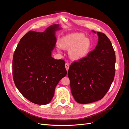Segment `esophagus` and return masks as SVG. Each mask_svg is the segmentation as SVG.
<instances>
[{"label": "esophagus", "mask_w": 129, "mask_h": 129, "mask_svg": "<svg viewBox=\"0 0 129 129\" xmlns=\"http://www.w3.org/2000/svg\"><path fill=\"white\" fill-rule=\"evenodd\" d=\"M65 68H66V70H67V71H68V69H69V65L68 63H66L65 64Z\"/></svg>", "instance_id": "esophagus-1"}]
</instances>
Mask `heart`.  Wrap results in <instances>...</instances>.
<instances>
[{
    "label": "heart",
    "instance_id": "1",
    "mask_svg": "<svg viewBox=\"0 0 129 129\" xmlns=\"http://www.w3.org/2000/svg\"><path fill=\"white\" fill-rule=\"evenodd\" d=\"M58 45L68 50V56L72 61H78L87 57L92 48V41L82 33H72L62 36Z\"/></svg>",
    "mask_w": 129,
    "mask_h": 129
}]
</instances>
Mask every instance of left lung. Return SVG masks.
I'll return each instance as SVG.
<instances>
[{
	"label": "left lung",
	"mask_w": 129,
	"mask_h": 129,
	"mask_svg": "<svg viewBox=\"0 0 129 129\" xmlns=\"http://www.w3.org/2000/svg\"><path fill=\"white\" fill-rule=\"evenodd\" d=\"M92 32L96 33L95 30ZM96 33L99 39L95 48L87 57L72 63L68 72L72 95L80 104L101 100L114 79V49L106 35Z\"/></svg>",
	"instance_id": "8db88e82"
}]
</instances>
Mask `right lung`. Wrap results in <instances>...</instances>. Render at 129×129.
Returning a JSON list of instances; mask_svg holds the SVG:
<instances>
[{"mask_svg": "<svg viewBox=\"0 0 129 129\" xmlns=\"http://www.w3.org/2000/svg\"><path fill=\"white\" fill-rule=\"evenodd\" d=\"M58 24L44 32L30 30L19 41L13 58V77L18 90L30 102L48 104L57 83L67 74L65 62L52 56Z\"/></svg>", "mask_w": 129, "mask_h": 129, "instance_id": "right-lung-1", "label": "right lung"}]
</instances>
